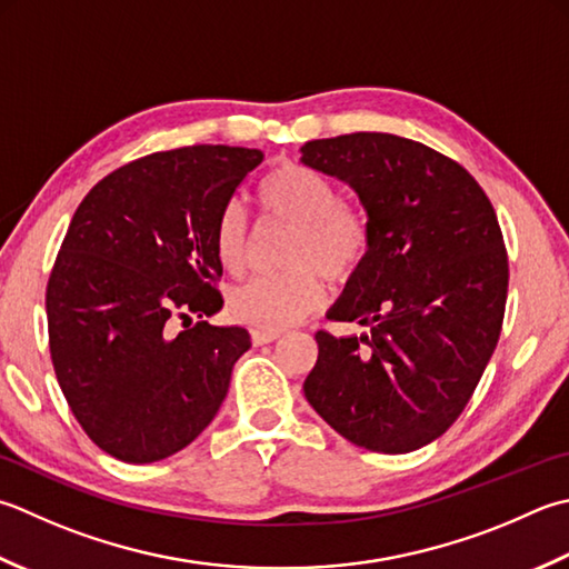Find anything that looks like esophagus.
I'll use <instances>...</instances> for the list:
<instances>
[{
	"mask_svg": "<svg viewBox=\"0 0 569 569\" xmlns=\"http://www.w3.org/2000/svg\"><path fill=\"white\" fill-rule=\"evenodd\" d=\"M281 336H283L281 330H259V328H256V330H251V342L253 345H269Z\"/></svg>",
	"mask_w": 569,
	"mask_h": 569,
	"instance_id": "obj_1",
	"label": "esophagus"
}]
</instances>
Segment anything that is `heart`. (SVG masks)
<instances>
[{
    "label": "heart",
    "mask_w": 569,
    "mask_h": 569,
    "mask_svg": "<svg viewBox=\"0 0 569 569\" xmlns=\"http://www.w3.org/2000/svg\"><path fill=\"white\" fill-rule=\"evenodd\" d=\"M266 214L293 227L283 263L291 271L256 276L229 293V313L243 326L283 330L293 326L322 298L320 273L348 278L370 249V219L358 204L340 202L338 189L326 174L298 162H281L256 184ZM214 256L227 273H241L247 263V221L237 204L219 211Z\"/></svg>",
    "instance_id": "heart-1"
}]
</instances>
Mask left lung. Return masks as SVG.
Instances as JSON below:
<instances>
[{
    "label": "left lung",
    "mask_w": 569,
    "mask_h": 569,
    "mask_svg": "<svg viewBox=\"0 0 569 569\" xmlns=\"http://www.w3.org/2000/svg\"><path fill=\"white\" fill-rule=\"evenodd\" d=\"M300 162L348 184L372 231L328 310L362 332H316L306 399L355 447H427L469 405L503 326L508 256L496 211L459 162L389 132L310 140Z\"/></svg>",
    "instance_id": "8db88e82"
}]
</instances>
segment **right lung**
<instances>
[{
	"instance_id": "add662e5",
	"label": "right lung",
	"mask_w": 569,
	"mask_h": 569,
	"mask_svg": "<svg viewBox=\"0 0 569 569\" xmlns=\"http://www.w3.org/2000/svg\"><path fill=\"white\" fill-rule=\"evenodd\" d=\"M261 150L192 144L103 177L78 204L47 288L56 380L96 447L152 463L202 433L229 392L247 328L172 332L224 306L211 233Z\"/></svg>"
}]
</instances>
